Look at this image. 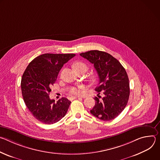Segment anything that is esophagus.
<instances>
[{"label":"esophagus","mask_w":160,"mask_h":160,"mask_svg":"<svg viewBox=\"0 0 160 160\" xmlns=\"http://www.w3.org/2000/svg\"><path fill=\"white\" fill-rule=\"evenodd\" d=\"M81 99V98H80V97H75V96L70 98V99H71V100H73V99Z\"/></svg>","instance_id":"34e87169"}]
</instances>
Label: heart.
Masks as SVG:
<instances>
[{
	"label": "heart",
	"instance_id": "1",
	"mask_svg": "<svg viewBox=\"0 0 160 160\" xmlns=\"http://www.w3.org/2000/svg\"><path fill=\"white\" fill-rule=\"evenodd\" d=\"M75 69H80V68H83L86 70H87V66L82 62H77L74 64ZM85 87L83 85H80L77 87H72L70 90V94L72 96H79L82 94L85 90Z\"/></svg>",
	"mask_w": 160,
	"mask_h": 160
}]
</instances>
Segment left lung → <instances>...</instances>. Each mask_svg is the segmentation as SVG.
I'll use <instances>...</instances> for the list:
<instances>
[{
  "mask_svg": "<svg viewBox=\"0 0 160 160\" xmlns=\"http://www.w3.org/2000/svg\"><path fill=\"white\" fill-rule=\"evenodd\" d=\"M94 66L99 76V85L95 90L96 104L90 112L104 121H109L117 117L127 104L129 95V80L125 68L111 54L98 50L80 54ZM102 92V98L99 94Z\"/></svg>",
  "mask_w": 160,
  "mask_h": 160,
  "instance_id": "1",
  "label": "left lung"
}]
</instances>
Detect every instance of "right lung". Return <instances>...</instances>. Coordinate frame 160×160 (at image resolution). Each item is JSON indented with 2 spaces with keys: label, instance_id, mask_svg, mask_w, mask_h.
<instances>
[{
  "label": "right lung",
  "instance_id": "1",
  "mask_svg": "<svg viewBox=\"0 0 160 160\" xmlns=\"http://www.w3.org/2000/svg\"><path fill=\"white\" fill-rule=\"evenodd\" d=\"M75 54H43L32 60L22 76L21 87L24 102L32 115L45 124H53L62 118L71 101L62 98L51 99V87L56 82L63 65Z\"/></svg>",
  "mask_w": 160,
  "mask_h": 160
}]
</instances>
